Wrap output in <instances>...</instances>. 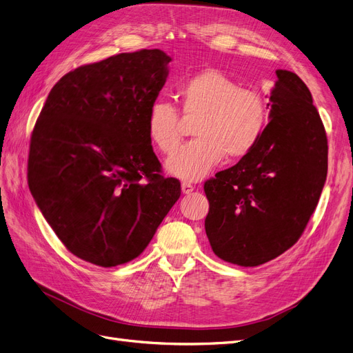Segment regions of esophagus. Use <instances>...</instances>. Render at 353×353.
<instances>
[{"mask_svg":"<svg viewBox=\"0 0 353 353\" xmlns=\"http://www.w3.org/2000/svg\"><path fill=\"white\" fill-rule=\"evenodd\" d=\"M181 190H183L184 194H190L191 191L196 190V187H193L190 183H183V184H181Z\"/></svg>","mask_w":353,"mask_h":353,"instance_id":"34e87169","label":"esophagus"}]
</instances>
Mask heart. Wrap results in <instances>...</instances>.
Here are the masks:
<instances>
[{
    "instance_id": "obj_1",
    "label": "heart",
    "mask_w": 353,
    "mask_h": 353,
    "mask_svg": "<svg viewBox=\"0 0 353 353\" xmlns=\"http://www.w3.org/2000/svg\"><path fill=\"white\" fill-rule=\"evenodd\" d=\"M178 100L185 121H194L196 140L183 145L168 159L170 175L199 181L216 168L225 156H248L268 123L262 94L240 85L216 69H205L178 87ZM148 140L165 154L179 144L181 117L172 104L156 100L145 119Z\"/></svg>"
}]
</instances>
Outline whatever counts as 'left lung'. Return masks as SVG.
Returning <instances> with one entry per match:
<instances>
[{"mask_svg":"<svg viewBox=\"0 0 353 353\" xmlns=\"http://www.w3.org/2000/svg\"><path fill=\"white\" fill-rule=\"evenodd\" d=\"M275 73L259 143L205 183L212 250L240 266L270 262L301 239L327 178V135L311 91L296 73Z\"/></svg>","mask_w":353,"mask_h":353,"instance_id":"1","label":"left lung"}]
</instances>
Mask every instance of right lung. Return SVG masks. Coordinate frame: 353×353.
<instances>
[{
    "instance_id": "right-lung-1",
    "label": "right lung",
    "mask_w": 353,
    "mask_h": 353,
    "mask_svg": "<svg viewBox=\"0 0 353 353\" xmlns=\"http://www.w3.org/2000/svg\"><path fill=\"white\" fill-rule=\"evenodd\" d=\"M170 60L140 50L66 73L32 131L30 193L66 249L90 263L110 268L140 256L181 196L145 126Z\"/></svg>"
}]
</instances>
